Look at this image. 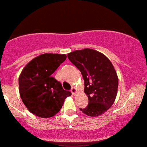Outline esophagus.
Masks as SVG:
<instances>
[{
  "mask_svg": "<svg viewBox=\"0 0 147 147\" xmlns=\"http://www.w3.org/2000/svg\"><path fill=\"white\" fill-rule=\"evenodd\" d=\"M71 92H72V95H75V94H76V93H77V89H76V88L72 87V89H71Z\"/></svg>",
  "mask_w": 147,
  "mask_h": 147,
  "instance_id": "34e87169",
  "label": "esophagus"
}]
</instances>
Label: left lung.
I'll list each match as a JSON object with an SVG mask.
<instances>
[{
	"instance_id": "obj_1",
	"label": "left lung",
	"mask_w": 147,
	"mask_h": 147,
	"mask_svg": "<svg viewBox=\"0 0 147 147\" xmlns=\"http://www.w3.org/2000/svg\"><path fill=\"white\" fill-rule=\"evenodd\" d=\"M67 58L81 72L89 98L87 106L80 110L92 117L109 110L115 101L118 86L117 73L109 58L90 49L71 52Z\"/></svg>"
}]
</instances>
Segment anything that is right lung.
Instances as JSON below:
<instances>
[{
    "instance_id": "obj_1",
    "label": "right lung",
    "mask_w": 147,
    "mask_h": 147,
    "mask_svg": "<svg viewBox=\"0 0 147 147\" xmlns=\"http://www.w3.org/2000/svg\"><path fill=\"white\" fill-rule=\"evenodd\" d=\"M66 58L65 54H42L32 60L22 71L20 94L34 115L44 118L53 116L60 111L65 99L72 94L51 76Z\"/></svg>"
}]
</instances>
